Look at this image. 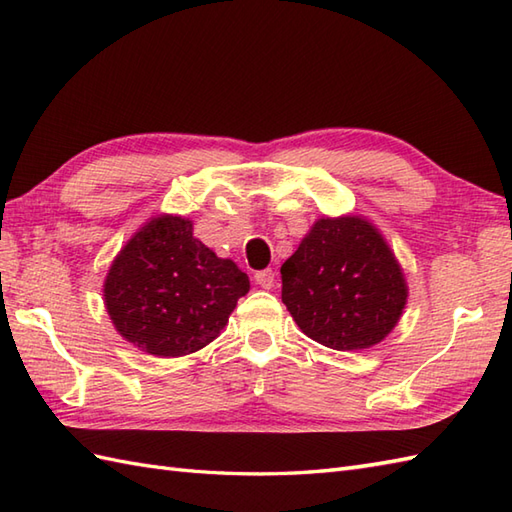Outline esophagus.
Instances as JSON below:
<instances>
[{
    "label": "esophagus",
    "mask_w": 512,
    "mask_h": 512,
    "mask_svg": "<svg viewBox=\"0 0 512 512\" xmlns=\"http://www.w3.org/2000/svg\"><path fill=\"white\" fill-rule=\"evenodd\" d=\"M255 283H257V285H261V288L270 290L272 285H275V270L266 268V270H259V272H255Z\"/></svg>",
    "instance_id": "esophagus-1"
}]
</instances>
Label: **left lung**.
Returning <instances> with one entry per match:
<instances>
[{"label":"left lung","instance_id":"1","mask_svg":"<svg viewBox=\"0 0 512 512\" xmlns=\"http://www.w3.org/2000/svg\"><path fill=\"white\" fill-rule=\"evenodd\" d=\"M281 301L305 336L336 351L384 340L408 288L384 237L355 216L323 218L281 266Z\"/></svg>","mask_w":512,"mask_h":512}]
</instances>
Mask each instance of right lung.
<instances>
[{
	"label": "right lung",
	"mask_w": 512,
	"mask_h": 512,
	"mask_svg": "<svg viewBox=\"0 0 512 512\" xmlns=\"http://www.w3.org/2000/svg\"><path fill=\"white\" fill-rule=\"evenodd\" d=\"M248 288L246 272L196 240L192 222L161 216L115 257L104 303L128 342L178 358L218 338Z\"/></svg>",
	"instance_id": "right-lung-1"
}]
</instances>
